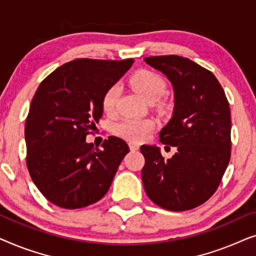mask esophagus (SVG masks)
Returning a JSON list of instances; mask_svg holds the SVG:
<instances>
[{"mask_svg":"<svg viewBox=\"0 0 256 256\" xmlns=\"http://www.w3.org/2000/svg\"><path fill=\"white\" fill-rule=\"evenodd\" d=\"M129 144V149L132 150V152H136V150H138L140 149V144L138 143H136V142H134V141H130L128 143Z\"/></svg>","mask_w":256,"mask_h":256,"instance_id":"obj_1","label":"esophagus"}]
</instances>
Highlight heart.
<instances>
[{
  "instance_id": "obj_1",
  "label": "heart",
  "mask_w": 256,
  "mask_h": 256,
  "mask_svg": "<svg viewBox=\"0 0 256 256\" xmlns=\"http://www.w3.org/2000/svg\"><path fill=\"white\" fill-rule=\"evenodd\" d=\"M129 82L132 88L138 90L150 102L158 100L166 88V84L162 76L149 70H140L135 72L130 76ZM118 96H120V87L116 84L112 85L104 92L102 101H101L104 113H113L116 107ZM154 128H155V121L152 118H124L115 124L114 132L121 138L132 140V141H141L152 132Z\"/></svg>"
}]
</instances>
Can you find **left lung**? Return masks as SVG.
I'll list each match as a JSON object with an SVG mask.
<instances>
[{
    "mask_svg": "<svg viewBox=\"0 0 256 256\" xmlns=\"http://www.w3.org/2000/svg\"><path fill=\"white\" fill-rule=\"evenodd\" d=\"M144 62L174 86V115L160 141L176 146L177 152L164 158L157 146H142L143 186L160 208L188 211L212 197L230 163L228 100L216 76L188 58L155 56Z\"/></svg>",
    "mask_w": 256,
    "mask_h": 256,
    "instance_id": "obj_1",
    "label": "left lung"
}]
</instances>
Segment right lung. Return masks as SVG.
Wrapping results in <instances>:
<instances>
[{
  "label": "right lung",
  "mask_w": 256,
  "mask_h": 256,
  "mask_svg": "<svg viewBox=\"0 0 256 256\" xmlns=\"http://www.w3.org/2000/svg\"><path fill=\"white\" fill-rule=\"evenodd\" d=\"M134 59L68 62L40 82L26 121V166L42 194L59 208H82L99 202L129 152L110 136L102 149L86 142L102 116V96Z\"/></svg>",
  "instance_id": "right-lung-1"
}]
</instances>
